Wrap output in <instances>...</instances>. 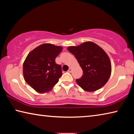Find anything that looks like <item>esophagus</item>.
I'll return each mask as SVG.
<instances>
[{
	"label": "esophagus",
	"mask_w": 134,
	"mask_h": 134,
	"mask_svg": "<svg viewBox=\"0 0 134 134\" xmlns=\"http://www.w3.org/2000/svg\"><path fill=\"white\" fill-rule=\"evenodd\" d=\"M71 71H72V68H70V69H69V70H68V72H71Z\"/></svg>",
	"instance_id": "esophagus-1"
}]
</instances>
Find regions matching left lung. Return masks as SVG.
<instances>
[{"instance_id":"left-lung-1","label":"left lung","mask_w":134,"mask_h":134,"mask_svg":"<svg viewBox=\"0 0 134 134\" xmlns=\"http://www.w3.org/2000/svg\"><path fill=\"white\" fill-rule=\"evenodd\" d=\"M67 49L77 60L83 76L76 79L79 86L87 92H94L107 83L111 74V63L107 54L95 43L83 42Z\"/></svg>"}]
</instances>
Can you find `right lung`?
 Returning <instances> with one entry per match:
<instances>
[{
	"label": "right lung",
	"instance_id": "obj_1",
	"mask_svg": "<svg viewBox=\"0 0 134 134\" xmlns=\"http://www.w3.org/2000/svg\"><path fill=\"white\" fill-rule=\"evenodd\" d=\"M63 48L51 44H43L36 47L27 55L23 64L26 82L38 93L52 90L62 76V66L55 59Z\"/></svg>",
	"mask_w": 134,
	"mask_h": 134
}]
</instances>
